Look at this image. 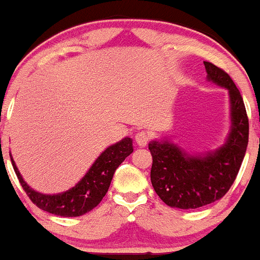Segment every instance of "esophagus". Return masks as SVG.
I'll return each instance as SVG.
<instances>
[{
    "mask_svg": "<svg viewBox=\"0 0 260 260\" xmlns=\"http://www.w3.org/2000/svg\"><path fill=\"white\" fill-rule=\"evenodd\" d=\"M135 140H136V144L138 145V146H141V147H144V146H146L147 144H149V141H150V136L147 135L146 132H138L137 135L135 136Z\"/></svg>",
    "mask_w": 260,
    "mask_h": 260,
    "instance_id": "34e87169",
    "label": "esophagus"
}]
</instances>
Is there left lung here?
<instances>
[{
  "label": "left lung",
  "instance_id": "1",
  "mask_svg": "<svg viewBox=\"0 0 260 260\" xmlns=\"http://www.w3.org/2000/svg\"><path fill=\"white\" fill-rule=\"evenodd\" d=\"M204 65L208 79L230 92L232 128L225 144L205 156L185 154L169 141L149 144L152 187L167 205L179 209L204 207L229 192L249 142V119L239 88L224 70L208 61Z\"/></svg>",
  "mask_w": 260,
  "mask_h": 260
}]
</instances>
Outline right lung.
Returning a JSON list of instances; mask_svg holds the SVG:
<instances>
[{
    "label": "right lung",
    "mask_w": 260,
    "mask_h": 260,
    "mask_svg": "<svg viewBox=\"0 0 260 260\" xmlns=\"http://www.w3.org/2000/svg\"><path fill=\"white\" fill-rule=\"evenodd\" d=\"M132 140L129 137H125L118 144L108 147L97 157L86 176L74 187L67 192L57 193V195H43L31 190L21 178L11 155L10 157L21 187L31 203L51 214L61 215V217H79L88 213L100 204L108 192L114 172L124 161L128 155L132 154Z\"/></svg>",
    "instance_id": "1"
}]
</instances>
